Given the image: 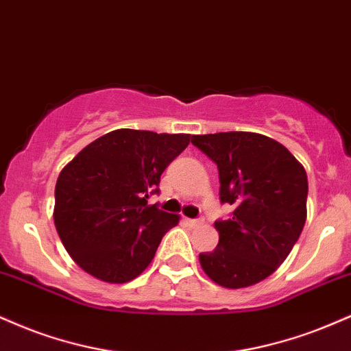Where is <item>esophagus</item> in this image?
<instances>
[{
  "label": "esophagus",
  "instance_id": "34e87169",
  "mask_svg": "<svg viewBox=\"0 0 351 351\" xmlns=\"http://www.w3.org/2000/svg\"><path fill=\"white\" fill-rule=\"evenodd\" d=\"M184 222H186L188 226L196 227V226H199V223H201V219H184Z\"/></svg>",
  "mask_w": 351,
  "mask_h": 351
}]
</instances>
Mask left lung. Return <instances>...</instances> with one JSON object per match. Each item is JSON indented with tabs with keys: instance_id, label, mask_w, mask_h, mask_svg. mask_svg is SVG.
Segmentation results:
<instances>
[{
	"instance_id": "8db88e82",
	"label": "left lung",
	"mask_w": 351,
	"mask_h": 351,
	"mask_svg": "<svg viewBox=\"0 0 351 351\" xmlns=\"http://www.w3.org/2000/svg\"><path fill=\"white\" fill-rule=\"evenodd\" d=\"M191 143L217 165L221 202L235 208L214 222L217 248L199 253L201 267L223 288L260 282L286 260L306 223V170L261 134L193 135Z\"/></svg>"
}]
</instances>
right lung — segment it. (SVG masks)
Returning a JSON list of instances; mask_svg holds the SVG:
<instances>
[{"mask_svg":"<svg viewBox=\"0 0 351 351\" xmlns=\"http://www.w3.org/2000/svg\"><path fill=\"white\" fill-rule=\"evenodd\" d=\"M189 134L117 129L86 145L58 175L53 222L80 268L106 282H128L154 260L180 216L149 206L165 168Z\"/></svg>","mask_w":351,"mask_h":351,"instance_id":"obj_1","label":"right lung"}]
</instances>
